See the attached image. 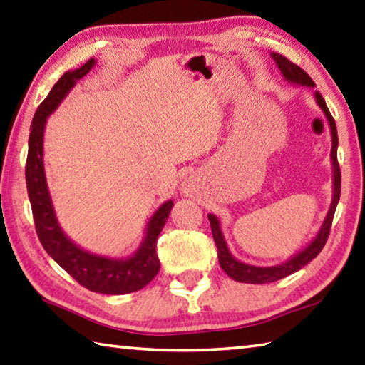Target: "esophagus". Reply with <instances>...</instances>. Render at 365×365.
Returning a JSON list of instances; mask_svg holds the SVG:
<instances>
[{"instance_id":"esophagus-1","label":"esophagus","mask_w":365,"mask_h":365,"mask_svg":"<svg viewBox=\"0 0 365 365\" xmlns=\"http://www.w3.org/2000/svg\"><path fill=\"white\" fill-rule=\"evenodd\" d=\"M188 187H190V185H188ZM185 190H188V188H187V187H185Z\"/></svg>"}]
</instances>
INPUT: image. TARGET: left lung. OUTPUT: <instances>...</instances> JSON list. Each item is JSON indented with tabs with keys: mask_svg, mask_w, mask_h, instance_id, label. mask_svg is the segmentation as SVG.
<instances>
[{
	"mask_svg": "<svg viewBox=\"0 0 365 365\" xmlns=\"http://www.w3.org/2000/svg\"><path fill=\"white\" fill-rule=\"evenodd\" d=\"M271 57L276 62V67L281 70V75L284 76L287 83L290 84H297V86H304V88H314V81L308 76V73L302 70L298 65L292 63L281 54H276V52H271ZM314 98L316 103L319 105V108L324 111L326 115V119L329 123V129H330V135H332V150H330V161H332V174H334V195H332V202H330V207L327 210V215L324 218V222L321 225L317 235L311 240L307 246L297 252L295 255L287 258L286 262H282L279 264H274V267H255V264H249L244 263L241 260H237L236 257H233L228 244L225 241L223 231L220 227V220L214 215L209 214V222H210V228H212V235H214V241L218 250V263H220L222 269L227 273L231 279H235L237 282H246V284H267V282H274L279 281L282 277H286L289 274L295 273L300 268H303L304 264H308L317 254L322 250V247L326 246V241L329 237V231H330V225H332L334 220V214L336 209V204H339L340 200V190H341V174H340V165L339 161H336V148H339V135H336V125L332 115L326 105V101H324L322 96L319 92H314Z\"/></svg>",
	"mask_w": 365,
	"mask_h": 365,
	"instance_id": "obj_1",
	"label": "left lung"
}]
</instances>
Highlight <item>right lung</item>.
Returning a JSON list of instances; mask_svg holds the SVG:
<instances>
[{"label":"right lung","mask_w":365,"mask_h":365,"mask_svg":"<svg viewBox=\"0 0 365 365\" xmlns=\"http://www.w3.org/2000/svg\"><path fill=\"white\" fill-rule=\"evenodd\" d=\"M96 58L86 62L83 67L63 73L54 84L48 97L39 105L30 125L29 156H26L25 178L26 191L33 210L36 233L44 250L75 277L83 287L92 292L107 295H123L140 290L160 271V258L156 255V241L164 228L174 202L170 200L161 204L150 217L145 228L143 241L134 254L125 258H111L79 247L63 233L57 220L54 204L49 193L44 172V129L48 118L58 108L68 92L75 88L79 79L94 68Z\"/></svg>","instance_id":"add662e5"}]
</instances>
